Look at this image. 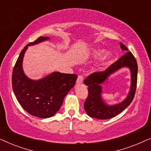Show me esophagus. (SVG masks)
<instances>
[{
    "instance_id": "obj_1",
    "label": "esophagus",
    "mask_w": 151,
    "mask_h": 151,
    "mask_svg": "<svg viewBox=\"0 0 151 151\" xmlns=\"http://www.w3.org/2000/svg\"><path fill=\"white\" fill-rule=\"evenodd\" d=\"M76 82H77V84H82V82H83V76H78V79H77V81H76Z\"/></svg>"
}]
</instances>
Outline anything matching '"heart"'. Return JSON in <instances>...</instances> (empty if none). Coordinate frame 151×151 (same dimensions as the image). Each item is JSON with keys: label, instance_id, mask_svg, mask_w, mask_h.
Instances as JSON below:
<instances>
[{"label": "heart", "instance_id": "obj_1", "mask_svg": "<svg viewBox=\"0 0 151 151\" xmlns=\"http://www.w3.org/2000/svg\"><path fill=\"white\" fill-rule=\"evenodd\" d=\"M104 53V49H96L92 51V55L93 57L95 58H98L100 57ZM111 57H112V55H111V53L110 52H107L105 53V54L101 58V59L100 60V61L98 62V64H97L96 65L97 69H102V68L106 65V63L110 60Z\"/></svg>", "mask_w": 151, "mask_h": 151}]
</instances>
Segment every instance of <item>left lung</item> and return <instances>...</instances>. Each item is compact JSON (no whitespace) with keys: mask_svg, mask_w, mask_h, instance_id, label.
I'll return each instance as SVG.
<instances>
[{"mask_svg":"<svg viewBox=\"0 0 151 151\" xmlns=\"http://www.w3.org/2000/svg\"><path fill=\"white\" fill-rule=\"evenodd\" d=\"M119 45L122 50L127 51L125 54L105 71L93 73L84 80V83L88 86V93L84 102V108L88 116L99 119L112 118L127 108L133 100L137 80V61L131 51H127L128 49L124 45L122 42ZM123 67L129 68L132 73V85L129 94L127 98L119 104L114 105L105 104L101 97L102 91L101 84L111 74Z\"/></svg>","mask_w":151,"mask_h":151,"instance_id":"1","label":"left lung"}]
</instances>
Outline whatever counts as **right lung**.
Returning <instances> with one entry per match:
<instances>
[{
	"label": "right lung",
	"instance_id": "obj_1",
	"mask_svg": "<svg viewBox=\"0 0 151 151\" xmlns=\"http://www.w3.org/2000/svg\"><path fill=\"white\" fill-rule=\"evenodd\" d=\"M40 36L29 43L20 52L12 73V88L18 102L27 112L40 118L51 117L63 103L65 97L75 85L76 74L53 72L38 80L27 77L22 69V60L28 46L49 40Z\"/></svg>",
	"mask_w": 151,
	"mask_h": 151
}]
</instances>
